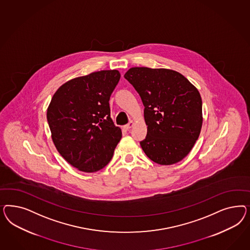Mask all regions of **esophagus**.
<instances>
[{
	"label": "esophagus",
	"instance_id": "34e87169",
	"mask_svg": "<svg viewBox=\"0 0 250 250\" xmlns=\"http://www.w3.org/2000/svg\"><path fill=\"white\" fill-rule=\"evenodd\" d=\"M134 124H135V122L133 121V120H131V121L129 122L127 125H125L124 127H125V130H129V129L132 128V127H133Z\"/></svg>",
	"mask_w": 250,
	"mask_h": 250
}]
</instances>
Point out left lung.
<instances>
[{"label":"left lung","mask_w":250,"mask_h":250,"mask_svg":"<svg viewBox=\"0 0 250 250\" xmlns=\"http://www.w3.org/2000/svg\"><path fill=\"white\" fill-rule=\"evenodd\" d=\"M125 78L145 106L147 134L140 142L145 154L159 165L180 162L192 149L203 125V103L196 87L168 68L135 67Z\"/></svg>","instance_id":"1"}]
</instances>
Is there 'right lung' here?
Returning <instances> with one entry per match:
<instances>
[{"label":"right lung","instance_id":"obj_1","mask_svg":"<svg viewBox=\"0 0 250 250\" xmlns=\"http://www.w3.org/2000/svg\"><path fill=\"white\" fill-rule=\"evenodd\" d=\"M116 69L101 70L62 84L46 118L57 150L71 166L96 172L113 158L122 137L110 114L109 100L120 80Z\"/></svg>","mask_w":250,"mask_h":250}]
</instances>
